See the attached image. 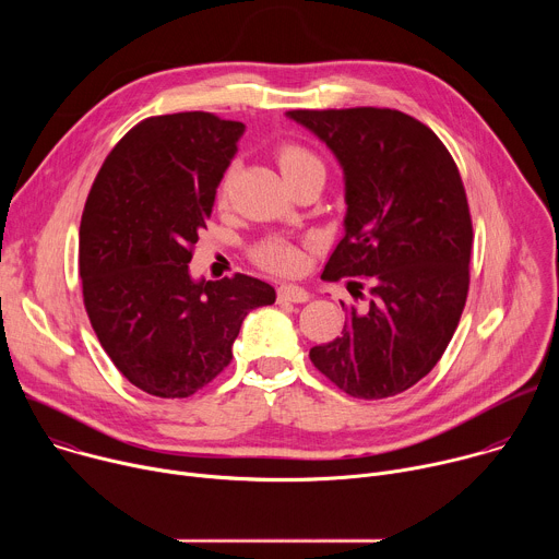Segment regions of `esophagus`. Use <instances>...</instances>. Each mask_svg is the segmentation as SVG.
<instances>
[{
    "label": "esophagus",
    "mask_w": 559,
    "mask_h": 559,
    "mask_svg": "<svg viewBox=\"0 0 559 559\" xmlns=\"http://www.w3.org/2000/svg\"><path fill=\"white\" fill-rule=\"evenodd\" d=\"M278 300H289V302H307L309 292L298 287V285H281L278 287Z\"/></svg>",
    "instance_id": "34e87169"
}]
</instances>
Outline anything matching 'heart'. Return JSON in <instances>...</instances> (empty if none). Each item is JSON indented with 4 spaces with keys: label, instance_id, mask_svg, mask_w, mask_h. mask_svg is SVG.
Masks as SVG:
<instances>
[{
    "label": "heart",
    "instance_id": "1",
    "mask_svg": "<svg viewBox=\"0 0 559 559\" xmlns=\"http://www.w3.org/2000/svg\"><path fill=\"white\" fill-rule=\"evenodd\" d=\"M276 162L287 179L289 186L296 181L309 177V175H325V166L321 158H318L307 145L285 141L276 147ZM227 179L221 183L218 194L225 197ZM252 259L267 272L274 274H294L302 265V254L296 243H292L285 236H267L263 241H259L252 250Z\"/></svg>",
    "mask_w": 559,
    "mask_h": 559
}]
</instances>
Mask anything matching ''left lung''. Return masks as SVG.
<instances>
[{
	"mask_svg": "<svg viewBox=\"0 0 559 559\" xmlns=\"http://www.w3.org/2000/svg\"><path fill=\"white\" fill-rule=\"evenodd\" d=\"M345 173V236L323 278H369V307L309 349L313 367L362 401L403 393L442 358L468 294L473 225L453 156L431 128L391 108L292 110ZM362 298V283L349 281Z\"/></svg>",
	"mask_w": 559,
	"mask_h": 559,
	"instance_id": "1",
	"label": "left lung"
}]
</instances>
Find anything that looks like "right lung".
<instances>
[{"label": "right lung", "mask_w": 559, "mask_h": 559, "mask_svg": "<svg viewBox=\"0 0 559 559\" xmlns=\"http://www.w3.org/2000/svg\"><path fill=\"white\" fill-rule=\"evenodd\" d=\"M212 112L147 117L112 147L79 227L91 325L115 367L156 397H188L231 360L243 318L276 300L234 274L192 281L188 263L243 134Z\"/></svg>", "instance_id": "right-lung-1"}]
</instances>
